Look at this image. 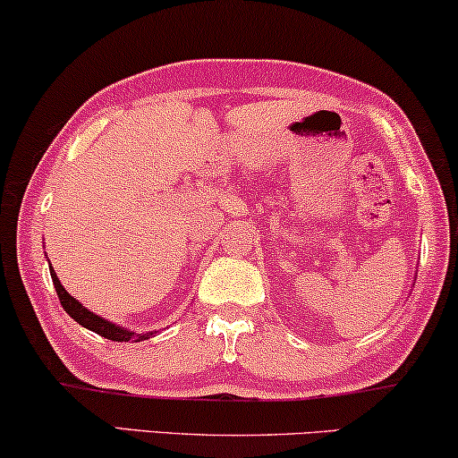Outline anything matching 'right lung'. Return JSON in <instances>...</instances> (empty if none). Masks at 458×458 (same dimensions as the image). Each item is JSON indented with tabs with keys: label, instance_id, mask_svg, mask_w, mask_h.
Returning <instances> with one entry per match:
<instances>
[{
	"label": "right lung",
	"instance_id": "add662e5",
	"mask_svg": "<svg viewBox=\"0 0 458 458\" xmlns=\"http://www.w3.org/2000/svg\"><path fill=\"white\" fill-rule=\"evenodd\" d=\"M50 276H52V282H55V288H56V294H58V301H61V305L64 311L69 313L71 318L75 319L77 324H81L84 328L97 332V335L109 338V341H117V343H130V341H142V338H147L149 335H153V332H149V335H134V332H128L120 328V326L106 322V319L94 316L92 311H88V309L81 305L80 301H75L73 296H71L67 290L63 288V284L58 282L56 273L55 269L50 267Z\"/></svg>",
	"mask_w": 458,
	"mask_h": 458
}]
</instances>
